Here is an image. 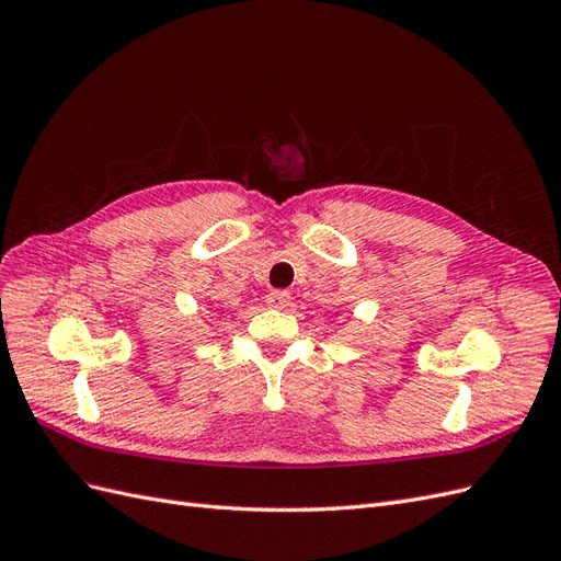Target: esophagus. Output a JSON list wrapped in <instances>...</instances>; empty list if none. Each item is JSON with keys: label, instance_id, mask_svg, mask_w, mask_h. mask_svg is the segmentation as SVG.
<instances>
[{"label": "esophagus", "instance_id": "obj_1", "mask_svg": "<svg viewBox=\"0 0 561 561\" xmlns=\"http://www.w3.org/2000/svg\"><path fill=\"white\" fill-rule=\"evenodd\" d=\"M266 304H268L271 309L283 311V309H287L293 304V295L287 293V290H274V293L266 295Z\"/></svg>", "mask_w": 561, "mask_h": 561}]
</instances>
